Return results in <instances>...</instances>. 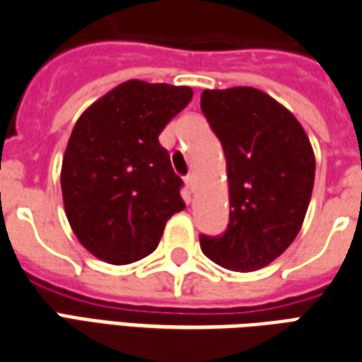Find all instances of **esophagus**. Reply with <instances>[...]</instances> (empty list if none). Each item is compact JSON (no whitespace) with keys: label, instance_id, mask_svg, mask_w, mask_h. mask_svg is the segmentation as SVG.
Returning a JSON list of instances; mask_svg holds the SVG:
<instances>
[{"label":"esophagus","instance_id":"esophagus-1","mask_svg":"<svg viewBox=\"0 0 362 362\" xmlns=\"http://www.w3.org/2000/svg\"><path fill=\"white\" fill-rule=\"evenodd\" d=\"M184 182H186V186H188L189 192H196V184H197V176L194 173H189L186 178H184Z\"/></svg>","mask_w":362,"mask_h":362}]
</instances>
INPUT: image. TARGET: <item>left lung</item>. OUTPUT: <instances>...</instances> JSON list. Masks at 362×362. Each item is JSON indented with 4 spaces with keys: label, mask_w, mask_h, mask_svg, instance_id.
Here are the masks:
<instances>
[{
    "label": "left lung",
    "mask_w": 362,
    "mask_h": 362,
    "mask_svg": "<svg viewBox=\"0 0 362 362\" xmlns=\"http://www.w3.org/2000/svg\"><path fill=\"white\" fill-rule=\"evenodd\" d=\"M202 110L227 158L228 227L199 236L202 252L230 272H256L287 250L303 227L316 158L300 122L254 87L202 93Z\"/></svg>",
    "instance_id": "1"
}]
</instances>
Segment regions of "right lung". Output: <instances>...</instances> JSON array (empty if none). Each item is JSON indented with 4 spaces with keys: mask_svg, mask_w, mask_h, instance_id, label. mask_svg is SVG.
<instances>
[{
    "mask_svg": "<svg viewBox=\"0 0 362 362\" xmlns=\"http://www.w3.org/2000/svg\"><path fill=\"white\" fill-rule=\"evenodd\" d=\"M192 96L189 87L132 79L74 126L62 163L64 207L79 243L106 264L149 256L166 221L186 207L158 135Z\"/></svg>",
    "mask_w": 362,
    "mask_h": 362,
    "instance_id": "obj_1",
    "label": "right lung"
}]
</instances>
